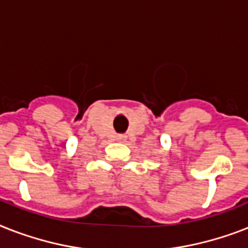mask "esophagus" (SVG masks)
I'll return each instance as SVG.
<instances>
[{"mask_svg": "<svg viewBox=\"0 0 248 248\" xmlns=\"http://www.w3.org/2000/svg\"><path fill=\"white\" fill-rule=\"evenodd\" d=\"M118 140H120V141H126V139H127V136H126V135H118Z\"/></svg>", "mask_w": 248, "mask_h": 248, "instance_id": "1", "label": "esophagus"}]
</instances>
